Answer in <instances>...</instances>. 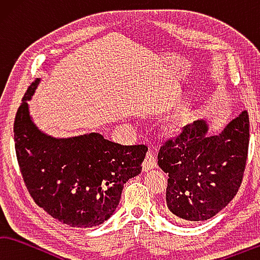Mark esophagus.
I'll return each mask as SVG.
<instances>
[{
    "label": "esophagus",
    "mask_w": 260,
    "mask_h": 260,
    "mask_svg": "<svg viewBox=\"0 0 260 260\" xmlns=\"http://www.w3.org/2000/svg\"><path fill=\"white\" fill-rule=\"evenodd\" d=\"M156 167V158L154 156V154L148 151L146 154V157L143 162V171H148L151 169H154Z\"/></svg>",
    "instance_id": "obj_1"
}]
</instances>
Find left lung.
Here are the masks:
<instances>
[{
  "instance_id": "left-lung-1",
  "label": "left lung",
  "mask_w": 260,
  "mask_h": 260,
  "mask_svg": "<svg viewBox=\"0 0 260 260\" xmlns=\"http://www.w3.org/2000/svg\"><path fill=\"white\" fill-rule=\"evenodd\" d=\"M209 122L186 124L160 148L157 165L169 175L167 207L177 220L204 221L238 193L249 145V116L242 111L220 134L208 136Z\"/></svg>"
}]
</instances>
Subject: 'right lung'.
Segmentation results:
<instances>
[{
	"mask_svg": "<svg viewBox=\"0 0 260 260\" xmlns=\"http://www.w3.org/2000/svg\"><path fill=\"white\" fill-rule=\"evenodd\" d=\"M40 81L28 86L13 124L26 187L35 203L62 224L98 226L115 211L126 181L140 174L147 147L123 146L99 133L68 138L43 133L33 121L28 104Z\"/></svg>",
	"mask_w": 260,
	"mask_h": 260,
	"instance_id": "right-lung-1",
	"label": "right lung"
}]
</instances>
